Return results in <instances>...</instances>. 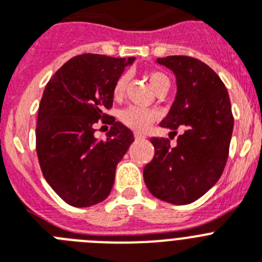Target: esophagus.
Here are the masks:
<instances>
[{
  "label": "esophagus",
  "mask_w": 262,
  "mask_h": 262,
  "mask_svg": "<svg viewBox=\"0 0 262 262\" xmlns=\"http://www.w3.org/2000/svg\"><path fill=\"white\" fill-rule=\"evenodd\" d=\"M135 138L136 140H144L145 136L141 135V133H135Z\"/></svg>",
  "instance_id": "34e87169"
}]
</instances>
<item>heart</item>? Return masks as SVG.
Segmentation results:
<instances>
[{
	"label": "heart",
	"mask_w": 262,
	"mask_h": 262,
	"mask_svg": "<svg viewBox=\"0 0 262 262\" xmlns=\"http://www.w3.org/2000/svg\"><path fill=\"white\" fill-rule=\"evenodd\" d=\"M148 80L150 82V86L155 89V92H158L161 88L169 85V78L164 73H161V72H151V73H149ZM127 81H129L127 74H122V76L117 78L113 88V96L116 100H120L124 96ZM157 112L151 111V109H144V107L129 106L125 111L121 112V121L127 127H130V129L137 132H142L145 129H148L149 125L155 120H157Z\"/></svg>",
	"instance_id": "obj_1"
}]
</instances>
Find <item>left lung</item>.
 Here are the masks:
<instances>
[{"label": "left lung", "instance_id": "obj_1", "mask_svg": "<svg viewBox=\"0 0 262 262\" xmlns=\"http://www.w3.org/2000/svg\"><path fill=\"white\" fill-rule=\"evenodd\" d=\"M176 76L177 93L162 127L179 136L153 137L155 157L144 168L149 192L169 204L186 205L205 194L221 177L229 155L233 114L228 90L216 72L188 56L157 58Z\"/></svg>", "mask_w": 262, "mask_h": 262}]
</instances>
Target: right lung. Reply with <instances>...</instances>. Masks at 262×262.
I'll return each instance as SVG.
<instances>
[{
    "label": "right lung",
    "instance_id": "add662e5",
    "mask_svg": "<svg viewBox=\"0 0 262 262\" xmlns=\"http://www.w3.org/2000/svg\"><path fill=\"white\" fill-rule=\"evenodd\" d=\"M135 60L81 54L46 83L37 118V156L48 184L69 205L104 201L117 164L135 141L129 127L105 114L113 105L114 83ZM100 119L112 124L106 140L94 137Z\"/></svg>",
    "mask_w": 262,
    "mask_h": 262
}]
</instances>
